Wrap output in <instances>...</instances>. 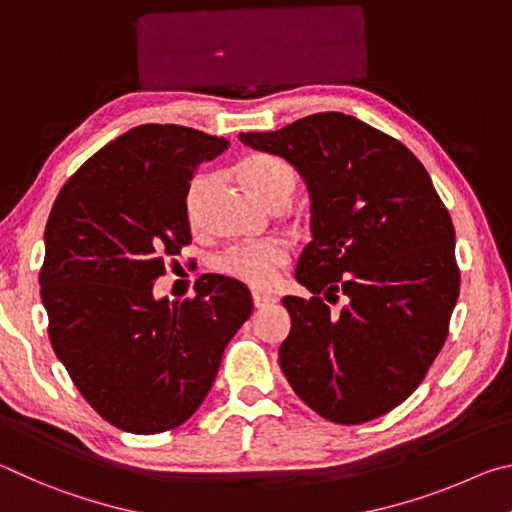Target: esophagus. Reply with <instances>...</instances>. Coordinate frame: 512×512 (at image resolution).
I'll return each mask as SVG.
<instances>
[{
  "label": "esophagus",
  "instance_id": "obj_1",
  "mask_svg": "<svg viewBox=\"0 0 512 512\" xmlns=\"http://www.w3.org/2000/svg\"><path fill=\"white\" fill-rule=\"evenodd\" d=\"M273 302H275V298H271V296H264V293H253V305H255L257 309L273 305Z\"/></svg>",
  "mask_w": 512,
  "mask_h": 512
}]
</instances>
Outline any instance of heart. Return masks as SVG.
I'll return each mask as SVG.
<instances>
[{"instance_id": "1", "label": "heart", "mask_w": 512, "mask_h": 512, "mask_svg": "<svg viewBox=\"0 0 512 512\" xmlns=\"http://www.w3.org/2000/svg\"><path fill=\"white\" fill-rule=\"evenodd\" d=\"M239 178L259 201L271 207L273 203L289 198L296 189V176L284 160L275 155L255 153L239 162ZM207 176H198L187 189L185 212L189 221L196 223L203 207ZM289 262V250L282 241H259V244H237L216 257V271L232 277L250 289H271L277 280V271Z\"/></svg>"}]
</instances>
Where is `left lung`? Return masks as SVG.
<instances>
[{
	"label": "left lung",
	"mask_w": 512,
	"mask_h": 512,
	"mask_svg": "<svg viewBox=\"0 0 512 512\" xmlns=\"http://www.w3.org/2000/svg\"><path fill=\"white\" fill-rule=\"evenodd\" d=\"M239 140L293 164L311 198L296 280L314 296L282 298L284 377L320 418L375 420L418 388L447 339L461 284L452 216L402 142L343 112ZM320 292L349 302L332 315Z\"/></svg>",
	"instance_id": "obj_1"
}]
</instances>
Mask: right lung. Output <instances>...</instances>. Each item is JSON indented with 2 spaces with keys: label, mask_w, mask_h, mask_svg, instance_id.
<instances>
[{
  "label": "right lung",
  "mask_w": 512,
  "mask_h": 512,
  "mask_svg": "<svg viewBox=\"0 0 512 512\" xmlns=\"http://www.w3.org/2000/svg\"><path fill=\"white\" fill-rule=\"evenodd\" d=\"M225 137L144 124L103 146L60 189L45 228L40 296L49 341L103 420L178 427L203 404L225 345L253 311L246 284L203 275L196 298H155L164 259L192 241L185 196Z\"/></svg>",
  "instance_id": "obj_1"
}]
</instances>
